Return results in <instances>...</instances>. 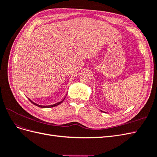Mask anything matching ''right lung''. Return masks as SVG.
I'll use <instances>...</instances> for the list:
<instances>
[{"label": "right lung", "instance_id": "right-lung-1", "mask_svg": "<svg viewBox=\"0 0 157 157\" xmlns=\"http://www.w3.org/2000/svg\"><path fill=\"white\" fill-rule=\"evenodd\" d=\"M29 101L32 103H33L34 104V105H36V106H38V107H42V108H50V107H55V106H57V105H59L60 103H61L63 102V101H60V102H58V103H56V104H54V105H48V106H42V105H37V104H36V103H33L32 101H31L30 99H29Z\"/></svg>", "mask_w": 157, "mask_h": 157}]
</instances>
